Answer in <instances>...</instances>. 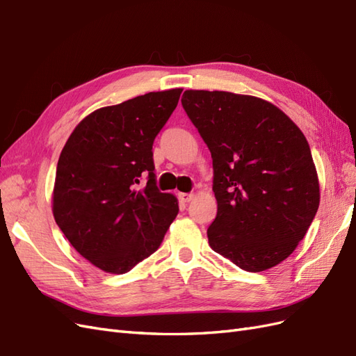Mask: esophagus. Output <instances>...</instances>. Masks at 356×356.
<instances>
[{"instance_id": "34e87169", "label": "esophagus", "mask_w": 356, "mask_h": 356, "mask_svg": "<svg viewBox=\"0 0 356 356\" xmlns=\"http://www.w3.org/2000/svg\"><path fill=\"white\" fill-rule=\"evenodd\" d=\"M178 197H179V200H181V202L188 203L193 197H195V195H191V193H179Z\"/></svg>"}]
</instances>
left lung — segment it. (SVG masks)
Returning a JSON list of instances; mask_svg holds the SVG:
<instances>
[{"instance_id":"8db88e82","label":"left lung","mask_w":356,"mask_h":356,"mask_svg":"<svg viewBox=\"0 0 356 356\" xmlns=\"http://www.w3.org/2000/svg\"><path fill=\"white\" fill-rule=\"evenodd\" d=\"M182 106L212 156L215 252L246 272L284 261L319 207L307 139L276 105L250 95L186 90Z\"/></svg>"}]
</instances>
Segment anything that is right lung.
I'll use <instances>...</instances> for the list:
<instances>
[{
    "label": "right lung",
    "instance_id": "add662e5",
    "mask_svg": "<svg viewBox=\"0 0 356 356\" xmlns=\"http://www.w3.org/2000/svg\"><path fill=\"white\" fill-rule=\"evenodd\" d=\"M181 92H149L90 113L59 156L53 217L75 251L106 273L123 275L152 255L177 217V197L156 186L152 149Z\"/></svg>",
    "mask_w": 356,
    "mask_h": 356
}]
</instances>
